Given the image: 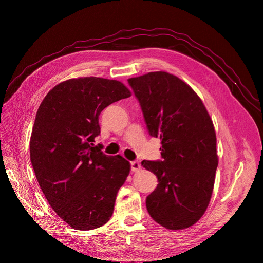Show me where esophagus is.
<instances>
[{
    "label": "esophagus",
    "mask_w": 263,
    "mask_h": 263,
    "mask_svg": "<svg viewBox=\"0 0 263 263\" xmlns=\"http://www.w3.org/2000/svg\"><path fill=\"white\" fill-rule=\"evenodd\" d=\"M131 170H132L133 172H139V171L141 170V164H140V162L132 161V162H131Z\"/></svg>",
    "instance_id": "34e87169"
}]
</instances>
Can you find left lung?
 <instances>
[{"instance_id":"left-lung-1","label":"left lung","mask_w":263,"mask_h":263,"mask_svg":"<svg viewBox=\"0 0 263 263\" xmlns=\"http://www.w3.org/2000/svg\"><path fill=\"white\" fill-rule=\"evenodd\" d=\"M128 82L149 134L162 144V161L142 162L159 180L147 210L165 228H189L203 215L213 192L218 157L212 119L198 95L174 74L148 72Z\"/></svg>"}]
</instances>
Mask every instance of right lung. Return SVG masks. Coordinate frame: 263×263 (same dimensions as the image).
Returning <instances> with one entry per match:
<instances>
[{"label": "right lung", "instance_id": "obj_1", "mask_svg": "<svg viewBox=\"0 0 263 263\" xmlns=\"http://www.w3.org/2000/svg\"><path fill=\"white\" fill-rule=\"evenodd\" d=\"M131 91L121 82L97 77L69 79L40 103L31 135V162L39 186L64 222L78 230L104 225L131 165L93 146L99 115Z\"/></svg>", "mask_w": 263, "mask_h": 263}]
</instances>
